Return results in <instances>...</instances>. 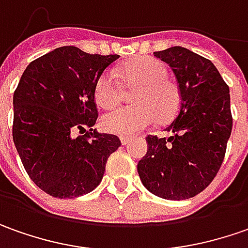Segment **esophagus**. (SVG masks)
I'll use <instances>...</instances> for the list:
<instances>
[{"instance_id": "esophagus-1", "label": "esophagus", "mask_w": 248, "mask_h": 248, "mask_svg": "<svg viewBox=\"0 0 248 248\" xmlns=\"http://www.w3.org/2000/svg\"><path fill=\"white\" fill-rule=\"evenodd\" d=\"M130 141H132V139H130V137H124V136H122V137H121V142H122L124 145H127Z\"/></svg>"}]
</instances>
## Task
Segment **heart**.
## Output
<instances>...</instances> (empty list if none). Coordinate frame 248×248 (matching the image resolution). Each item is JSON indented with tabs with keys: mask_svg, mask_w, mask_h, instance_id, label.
<instances>
[{
	"mask_svg": "<svg viewBox=\"0 0 248 248\" xmlns=\"http://www.w3.org/2000/svg\"><path fill=\"white\" fill-rule=\"evenodd\" d=\"M126 88L137 89L133 94L134 107L114 109L101 118V126L107 133L118 136H134L145 130L158 118L169 122L181 107V92L178 85L169 78L165 63L152 57H139L119 71ZM98 107L111 109L121 103L122 92L114 71H104L97 78L93 89Z\"/></svg>",
	"mask_w": 248,
	"mask_h": 248,
	"instance_id": "b5f03b06",
	"label": "heart"
}]
</instances>
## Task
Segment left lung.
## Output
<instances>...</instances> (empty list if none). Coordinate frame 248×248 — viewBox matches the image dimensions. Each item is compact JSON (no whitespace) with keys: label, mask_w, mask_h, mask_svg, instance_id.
<instances>
[{"label":"left lung","mask_w":248,"mask_h":248,"mask_svg":"<svg viewBox=\"0 0 248 248\" xmlns=\"http://www.w3.org/2000/svg\"><path fill=\"white\" fill-rule=\"evenodd\" d=\"M171 67L181 107L166 139L147 136V155L137 165L144 186L169 201L189 199L209 186L225 156L232 132L229 86L209 59L181 46L154 52Z\"/></svg>","instance_id":"left-lung-1"}]
</instances>
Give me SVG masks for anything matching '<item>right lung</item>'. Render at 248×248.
Listing matches in <instances>:
<instances>
[{"instance_id": "1", "label": "right lung", "mask_w": 248, "mask_h": 248, "mask_svg": "<svg viewBox=\"0 0 248 248\" xmlns=\"http://www.w3.org/2000/svg\"><path fill=\"white\" fill-rule=\"evenodd\" d=\"M118 57L57 47L27 65L13 93L15 147L34 184L53 198L92 192L121 147L116 136L93 129L94 83Z\"/></svg>"}]
</instances>
